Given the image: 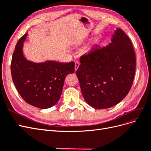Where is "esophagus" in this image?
<instances>
[{
    "instance_id": "obj_1",
    "label": "esophagus",
    "mask_w": 151,
    "mask_h": 151,
    "mask_svg": "<svg viewBox=\"0 0 151 151\" xmlns=\"http://www.w3.org/2000/svg\"><path fill=\"white\" fill-rule=\"evenodd\" d=\"M79 65H80L79 62H75V70L76 71L77 70V68H78V67H79Z\"/></svg>"
}]
</instances>
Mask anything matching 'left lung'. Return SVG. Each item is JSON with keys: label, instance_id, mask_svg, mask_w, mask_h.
I'll list each match as a JSON object with an SVG mask.
<instances>
[{"label": "left lung", "instance_id": "obj_1", "mask_svg": "<svg viewBox=\"0 0 151 151\" xmlns=\"http://www.w3.org/2000/svg\"><path fill=\"white\" fill-rule=\"evenodd\" d=\"M111 43L95 46L80 57L76 75L86 101L96 109L115 106L132 88L135 73V53L130 39L120 28Z\"/></svg>", "mask_w": 151, "mask_h": 151}]
</instances>
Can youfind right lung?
<instances>
[{
	"instance_id": "add662e5",
	"label": "right lung",
	"mask_w": 151,
	"mask_h": 151,
	"mask_svg": "<svg viewBox=\"0 0 151 151\" xmlns=\"http://www.w3.org/2000/svg\"><path fill=\"white\" fill-rule=\"evenodd\" d=\"M27 35H24L18 41L13 53L12 79L18 93L27 103L47 109L58 101L66 76L74 72L75 63L48 61L36 63L26 60L22 53V45Z\"/></svg>"
}]
</instances>
